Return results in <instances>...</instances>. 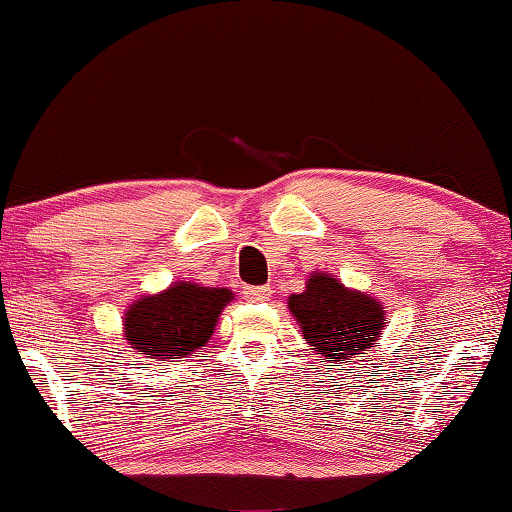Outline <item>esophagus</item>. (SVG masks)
Segmentation results:
<instances>
[{"instance_id":"esophagus-1","label":"esophagus","mask_w":512,"mask_h":512,"mask_svg":"<svg viewBox=\"0 0 512 512\" xmlns=\"http://www.w3.org/2000/svg\"><path fill=\"white\" fill-rule=\"evenodd\" d=\"M245 294L249 301H265V299H270L272 288L270 285H254V288H247Z\"/></svg>"}]
</instances>
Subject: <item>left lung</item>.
Wrapping results in <instances>:
<instances>
[{"label": "left lung", "mask_w": 512, "mask_h": 512, "mask_svg": "<svg viewBox=\"0 0 512 512\" xmlns=\"http://www.w3.org/2000/svg\"><path fill=\"white\" fill-rule=\"evenodd\" d=\"M288 308L303 339L330 366L362 357L387 324L378 299L360 290H348L324 272L312 274L306 290L288 297Z\"/></svg>", "instance_id": "obj_1"}]
</instances>
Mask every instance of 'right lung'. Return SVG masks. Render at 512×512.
<instances>
[{"instance_id": "right-lung-1", "label": "right lung", "mask_w": 512, "mask_h": 512, "mask_svg": "<svg viewBox=\"0 0 512 512\" xmlns=\"http://www.w3.org/2000/svg\"><path fill=\"white\" fill-rule=\"evenodd\" d=\"M233 299L227 288L179 281L168 290L132 303L123 317V337L134 353L175 362L209 342L220 312Z\"/></svg>"}]
</instances>
